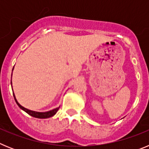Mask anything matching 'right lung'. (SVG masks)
Returning a JSON list of instances; mask_svg holds the SVG:
<instances>
[{
    "label": "right lung",
    "mask_w": 149,
    "mask_h": 149,
    "mask_svg": "<svg viewBox=\"0 0 149 149\" xmlns=\"http://www.w3.org/2000/svg\"><path fill=\"white\" fill-rule=\"evenodd\" d=\"M13 68H14V67H13ZM12 74H13V73H12ZM11 84H12V82H11ZM13 96H14V98H15L16 104L18 105V107H20L22 110H23L24 111H25L27 113H28L29 115H30L31 116L35 117V118H38V119H47V118H50V117L53 116H54L55 114L56 113V112L58 111L59 108H60V107H57V108L54 109V110H50V111H48V112H44V113L33 111V110H30L27 108H24V107H22L20 104L18 103V101H17L16 98H15L14 93H13Z\"/></svg>",
    "instance_id": "right-lung-1"
}]
</instances>
